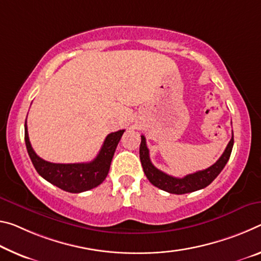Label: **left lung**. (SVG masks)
Instances as JSON below:
<instances>
[{
    "mask_svg": "<svg viewBox=\"0 0 261 261\" xmlns=\"http://www.w3.org/2000/svg\"><path fill=\"white\" fill-rule=\"evenodd\" d=\"M233 146V135L232 138L227 144L225 151L223 152L221 158L215 163L213 166L203 169V171H198L188 174L184 177H174L168 175L166 173L161 172L160 169L153 166V164L150 160V152L146 146V139L142 136V142H140L139 147V156L140 163L145 173L148 181L155 187L168 192L171 194H187L195 192L198 189H203L206 186H209L213 181L216 179L217 175L222 172V169L225 167V165L231 155Z\"/></svg>",
    "mask_w": 261,
    "mask_h": 261,
    "instance_id": "8db88e82",
    "label": "left lung"
}]
</instances>
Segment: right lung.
Returning a JSON list of instances; mask_svg holds the SVG:
<instances>
[{
	"label": "right lung",
	"instance_id": "obj_1",
	"mask_svg": "<svg viewBox=\"0 0 261 261\" xmlns=\"http://www.w3.org/2000/svg\"><path fill=\"white\" fill-rule=\"evenodd\" d=\"M24 139H25L29 156L34 164L38 174L48 181L49 184L57 186L60 189L68 193H82L93 189L101 185L108 175L111 160L116 151L122 135L125 130L111 132L105 140L96 158L90 163L80 164H55L49 163L36 154L29 139L27 121L24 125Z\"/></svg>",
	"mask_w": 261,
	"mask_h": 261
}]
</instances>
